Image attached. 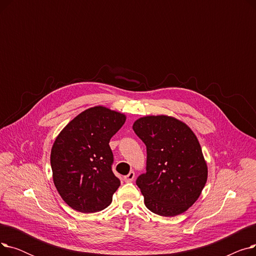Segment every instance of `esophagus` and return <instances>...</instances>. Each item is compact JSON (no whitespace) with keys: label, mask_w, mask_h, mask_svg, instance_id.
Listing matches in <instances>:
<instances>
[{"label":"esophagus","mask_w":256,"mask_h":256,"mask_svg":"<svg viewBox=\"0 0 256 256\" xmlns=\"http://www.w3.org/2000/svg\"><path fill=\"white\" fill-rule=\"evenodd\" d=\"M134 178H135V172H134V171H130V172L128 174V176H124V180L126 182H130L134 180Z\"/></svg>","instance_id":"esophagus-1"}]
</instances>
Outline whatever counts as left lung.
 Listing matches in <instances>:
<instances>
[{
	"label": "left lung",
	"mask_w": 256,
	"mask_h": 256,
	"mask_svg": "<svg viewBox=\"0 0 256 256\" xmlns=\"http://www.w3.org/2000/svg\"><path fill=\"white\" fill-rule=\"evenodd\" d=\"M134 132L146 145V172L136 184L146 208L173 217L194 204L208 180V166L192 130L170 116H145Z\"/></svg>",
	"instance_id": "1"
}]
</instances>
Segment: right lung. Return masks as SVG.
Returning a JSON list of instances; mask_svg holds the SVG:
<instances>
[{"label":"right lung","mask_w":256,"mask_h":256,"mask_svg":"<svg viewBox=\"0 0 256 256\" xmlns=\"http://www.w3.org/2000/svg\"><path fill=\"white\" fill-rule=\"evenodd\" d=\"M124 122V114L102 106L90 108L74 117L54 142V184L74 210L96 212L112 202L120 180L112 171L109 142Z\"/></svg>","instance_id":"1"}]
</instances>
